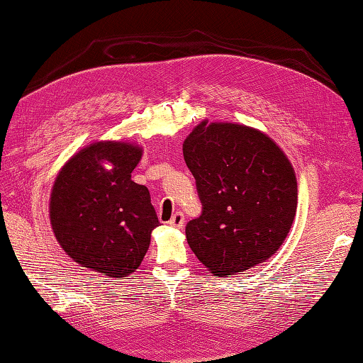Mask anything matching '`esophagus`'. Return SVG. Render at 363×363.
<instances>
[{"instance_id": "esophagus-1", "label": "esophagus", "mask_w": 363, "mask_h": 363, "mask_svg": "<svg viewBox=\"0 0 363 363\" xmlns=\"http://www.w3.org/2000/svg\"><path fill=\"white\" fill-rule=\"evenodd\" d=\"M183 224H184V214H183L182 211H177V213H174V214H172V218H171V220H169V225L180 228V227H183Z\"/></svg>"}]
</instances>
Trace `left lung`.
Wrapping results in <instances>:
<instances>
[{
    "label": "left lung",
    "instance_id": "obj_1",
    "mask_svg": "<svg viewBox=\"0 0 363 363\" xmlns=\"http://www.w3.org/2000/svg\"><path fill=\"white\" fill-rule=\"evenodd\" d=\"M183 157L202 203L186 240L205 268L228 277L276 254L298 205L284 152L254 128L203 121L184 140Z\"/></svg>",
    "mask_w": 363,
    "mask_h": 363
}]
</instances>
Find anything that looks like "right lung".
Returning a JSON list of instances; mask_svg holds the SVG:
<instances>
[{
  "label": "right lung",
  "instance_id": "obj_1",
  "mask_svg": "<svg viewBox=\"0 0 363 363\" xmlns=\"http://www.w3.org/2000/svg\"><path fill=\"white\" fill-rule=\"evenodd\" d=\"M143 150L125 143H95L62 167L51 191L56 240L73 260L101 276L122 279L143 262L160 224L144 184L131 180ZM103 162L113 166L106 172Z\"/></svg>",
  "mask_w": 363,
  "mask_h": 363
}]
</instances>
